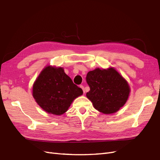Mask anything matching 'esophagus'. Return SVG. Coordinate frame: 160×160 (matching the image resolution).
<instances>
[{
	"instance_id": "34e87169",
	"label": "esophagus",
	"mask_w": 160,
	"mask_h": 160,
	"mask_svg": "<svg viewBox=\"0 0 160 160\" xmlns=\"http://www.w3.org/2000/svg\"><path fill=\"white\" fill-rule=\"evenodd\" d=\"M80 88L82 89H83V93H85V88H84V87H83V85H80Z\"/></svg>"
}]
</instances>
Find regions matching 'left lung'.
<instances>
[{
    "label": "left lung",
    "mask_w": 160,
    "mask_h": 160,
    "mask_svg": "<svg viewBox=\"0 0 160 160\" xmlns=\"http://www.w3.org/2000/svg\"><path fill=\"white\" fill-rule=\"evenodd\" d=\"M89 92L86 96L99 112L109 114L115 113L127 102L130 87L122 76L114 68L89 71L86 77Z\"/></svg>",
    "instance_id": "8db88e82"
}]
</instances>
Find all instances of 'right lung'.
Instances as JSON below:
<instances>
[{
  "label": "right lung",
  "instance_id": "right-lung-1",
  "mask_svg": "<svg viewBox=\"0 0 160 160\" xmlns=\"http://www.w3.org/2000/svg\"><path fill=\"white\" fill-rule=\"evenodd\" d=\"M83 94L62 67L48 66L39 75L33 85V97L49 114L61 115L75 98Z\"/></svg>",
  "mask_w": 160,
  "mask_h": 160
}]
</instances>
